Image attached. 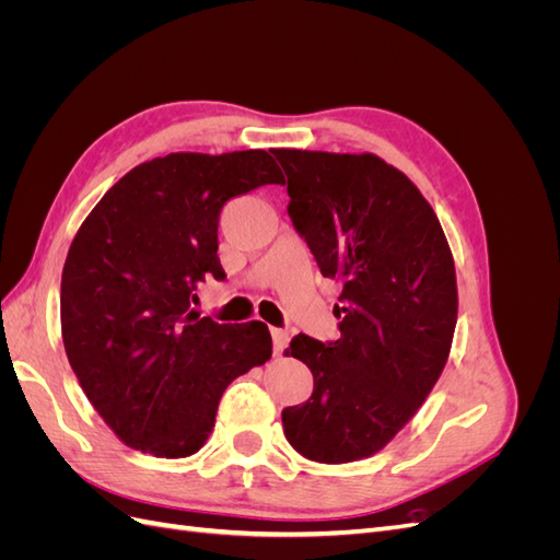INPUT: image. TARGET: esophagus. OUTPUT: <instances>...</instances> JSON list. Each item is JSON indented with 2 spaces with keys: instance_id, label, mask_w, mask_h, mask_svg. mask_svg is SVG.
Instances as JSON below:
<instances>
[{
  "instance_id": "obj_1",
  "label": "esophagus",
  "mask_w": 560,
  "mask_h": 560,
  "mask_svg": "<svg viewBox=\"0 0 560 560\" xmlns=\"http://www.w3.org/2000/svg\"><path fill=\"white\" fill-rule=\"evenodd\" d=\"M270 336H273V350L280 354L287 343H290V334H287L284 329H270Z\"/></svg>"
}]
</instances>
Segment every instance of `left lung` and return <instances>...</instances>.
I'll return each instance as SVG.
<instances>
[{
	"label": "left lung",
	"mask_w": 560,
	"mask_h": 560,
	"mask_svg": "<svg viewBox=\"0 0 560 560\" xmlns=\"http://www.w3.org/2000/svg\"><path fill=\"white\" fill-rule=\"evenodd\" d=\"M290 214L325 278L343 284L341 336L292 338L313 395L282 411L284 436L315 463L381 451L444 371L457 287L442 224L416 184L374 154L273 149Z\"/></svg>",
	"instance_id": "left-lung-1"
}]
</instances>
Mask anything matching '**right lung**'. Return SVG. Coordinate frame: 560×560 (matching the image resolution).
I'll list each match as a JSON object with an SVG mask.
<instances>
[{
  "label": "right lung",
  "instance_id": "right-lung-1",
  "mask_svg": "<svg viewBox=\"0 0 560 560\" xmlns=\"http://www.w3.org/2000/svg\"><path fill=\"white\" fill-rule=\"evenodd\" d=\"M282 182L264 149L167 154L118 179L74 235L60 282L62 343L126 446L196 453L229 383L270 358L264 322L219 325L191 301L200 282L226 278L217 257L226 200Z\"/></svg>",
  "mask_w": 560,
  "mask_h": 560
}]
</instances>
